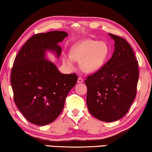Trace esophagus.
Returning <instances> with one entry per match:
<instances>
[{"mask_svg": "<svg viewBox=\"0 0 152 152\" xmlns=\"http://www.w3.org/2000/svg\"><path fill=\"white\" fill-rule=\"evenodd\" d=\"M83 79H82L81 77H79V78H78V79H77V83H83Z\"/></svg>", "mask_w": 152, "mask_h": 152, "instance_id": "obj_1", "label": "esophagus"}]
</instances>
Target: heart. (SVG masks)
I'll return each instance as SVG.
<instances>
[{
	"mask_svg": "<svg viewBox=\"0 0 152 152\" xmlns=\"http://www.w3.org/2000/svg\"><path fill=\"white\" fill-rule=\"evenodd\" d=\"M108 55L109 47L105 42L87 39L75 45L70 50V56H63V61L70 66L74 61H78L82 71L94 73L102 67Z\"/></svg>",
	"mask_w": 152,
	"mask_h": 152,
	"instance_id": "obj_1",
	"label": "heart"
}]
</instances>
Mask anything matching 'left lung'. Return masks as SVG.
I'll return each mask as SVG.
<instances>
[{"instance_id": "left-lung-1", "label": "left lung", "mask_w": 152, "mask_h": 152, "mask_svg": "<svg viewBox=\"0 0 152 152\" xmlns=\"http://www.w3.org/2000/svg\"><path fill=\"white\" fill-rule=\"evenodd\" d=\"M115 50L107 63L85 81L87 105L95 118L105 122L126 115L136 95L138 62L131 46L120 37L108 34Z\"/></svg>"}]
</instances>
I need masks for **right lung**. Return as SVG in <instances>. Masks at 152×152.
<instances>
[{"label": "right lung", "mask_w": 152, "mask_h": 152, "mask_svg": "<svg viewBox=\"0 0 152 152\" xmlns=\"http://www.w3.org/2000/svg\"><path fill=\"white\" fill-rule=\"evenodd\" d=\"M67 36L66 32L58 31L34 34L15 57L10 77L14 101L25 118L33 124L45 126L54 121L77 81L75 73H61L47 57V51L60 57L58 42Z\"/></svg>", "instance_id": "right-lung-1"}]
</instances>
